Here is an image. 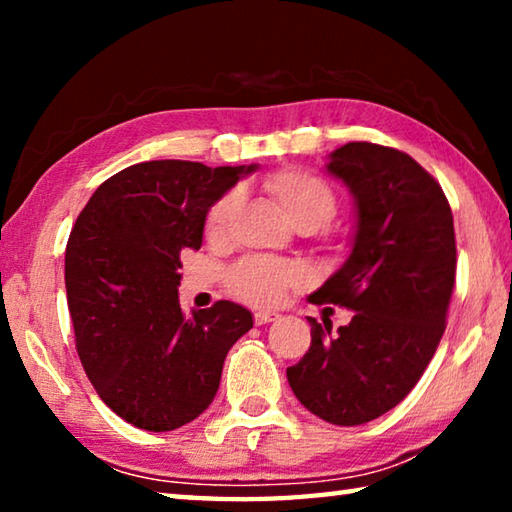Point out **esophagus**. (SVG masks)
<instances>
[{
  "mask_svg": "<svg viewBox=\"0 0 512 512\" xmlns=\"http://www.w3.org/2000/svg\"><path fill=\"white\" fill-rule=\"evenodd\" d=\"M255 325H266V323H273V320H280V314L277 311H255Z\"/></svg>",
  "mask_w": 512,
  "mask_h": 512,
  "instance_id": "1",
  "label": "esophagus"
}]
</instances>
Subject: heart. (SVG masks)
Here are the masks:
<instances>
[{
  "label": "heart",
  "mask_w": 512,
  "mask_h": 512,
  "mask_svg": "<svg viewBox=\"0 0 512 512\" xmlns=\"http://www.w3.org/2000/svg\"><path fill=\"white\" fill-rule=\"evenodd\" d=\"M262 187L282 205L284 214L302 230H314L334 219L339 196L327 178L316 171L287 167L262 180ZM237 207V194L223 192L207 205L203 214V237L207 244H221ZM305 268L287 259L248 257L225 273V287L232 296L257 307L280 305L291 289L305 284Z\"/></svg>",
  "instance_id": "1"
}]
</instances>
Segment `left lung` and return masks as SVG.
<instances>
[{
  "instance_id": "obj_1",
  "label": "left lung",
  "mask_w": 512,
  "mask_h": 512,
  "mask_svg": "<svg viewBox=\"0 0 512 512\" xmlns=\"http://www.w3.org/2000/svg\"><path fill=\"white\" fill-rule=\"evenodd\" d=\"M327 169L354 194L357 237L309 300L354 316L336 334L309 318L311 345L287 377L305 409L354 427L400 404L429 366L447 325L456 235L443 187L404 151L348 142Z\"/></svg>"
}]
</instances>
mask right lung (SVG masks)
<instances>
[{
	"label": "right lung",
	"instance_id": "right-lung-1",
	"mask_svg": "<svg viewBox=\"0 0 512 512\" xmlns=\"http://www.w3.org/2000/svg\"><path fill=\"white\" fill-rule=\"evenodd\" d=\"M255 167L151 160L110 176L69 232L65 289L76 352L94 391L137 429L196 420L219 391L250 311L219 300L185 316L180 255L203 244V214Z\"/></svg>",
	"mask_w": 512,
	"mask_h": 512
}]
</instances>
